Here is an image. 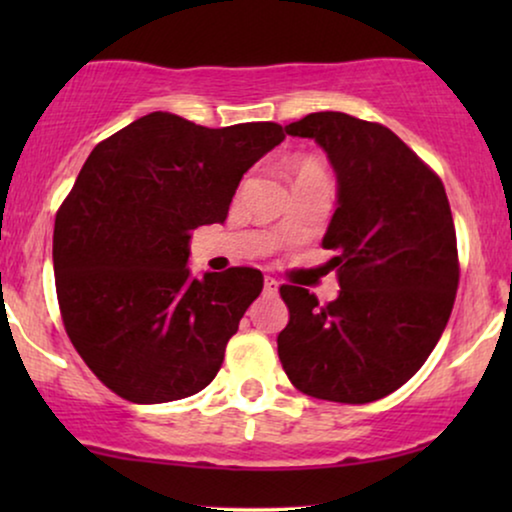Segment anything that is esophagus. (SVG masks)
Here are the masks:
<instances>
[{"mask_svg": "<svg viewBox=\"0 0 512 512\" xmlns=\"http://www.w3.org/2000/svg\"><path fill=\"white\" fill-rule=\"evenodd\" d=\"M263 289H265V293H277V289H279V282H277V279H272V277H265Z\"/></svg>", "mask_w": 512, "mask_h": 512, "instance_id": "1", "label": "esophagus"}]
</instances>
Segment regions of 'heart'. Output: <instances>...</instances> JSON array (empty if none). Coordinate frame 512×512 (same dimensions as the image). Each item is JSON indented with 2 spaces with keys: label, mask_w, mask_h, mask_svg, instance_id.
Returning <instances> with one entry per match:
<instances>
[{
  "label": "heart",
  "mask_w": 512,
  "mask_h": 512,
  "mask_svg": "<svg viewBox=\"0 0 512 512\" xmlns=\"http://www.w3.org/2000/svg\"><path fill=\"white\" fill-rule=\"evenodd\" d=\"M305 177H324L321 167L314 163V160H303L296 170V179H305Z\"/></svg>",
  "instance_id": "obj_1"
}]
</instances>
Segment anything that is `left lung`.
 Returning a JSON list of instances; mask_svg holds the SVG:
<instances>
[{
  "instance_id": "left-lung-1",
  "label": "left lung",
  "mask_w": 512,
  "mask_h": 512,
  "mask_svg": "<svg viewBox=\"0 0 512 512\" xmlns=\"http://www.w3.org/2000/svg\"><path fill=\"white\" fill-rule=\"evenodd\" d=\"M314 139L338 181L321 247L333 249L331 303L284 284L289 324L277 352L291 384L335 403H370L403 387L443 335L459 284L445 186L380 123L317 111L286 125Z\"/></svg>"
}]
</instances>
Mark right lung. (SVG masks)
I'll return each instance as SVG.
<instances>
[{
	"instance_id": "obj_1",
	"label": "right lung",
	"mask_w": 512,
	"mask_h": 512,
	"mask_svg": "<svg viewBox=\"0 0 512 512\" xmlns=\"http://www.w3.org/2000/svg\"><path fill=\"white\" fill-rule=\"evenodd\" d=\"M284 139L277 123L205 128L146 114L90 151L53 230L67 335L132 403L193 396L263 289L254 268L195 277L191 233L223 223L240 179Z\"/></svg>"
}]
</instances>
